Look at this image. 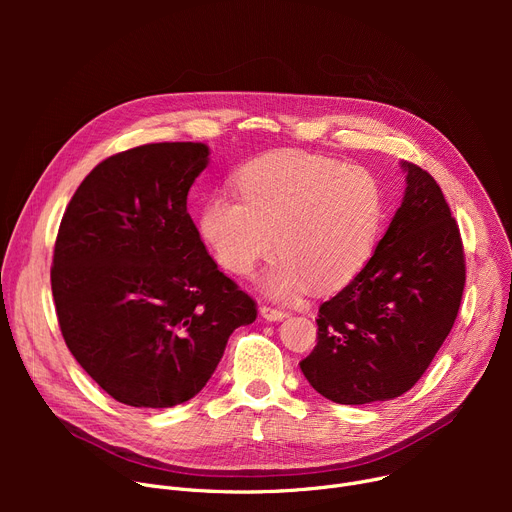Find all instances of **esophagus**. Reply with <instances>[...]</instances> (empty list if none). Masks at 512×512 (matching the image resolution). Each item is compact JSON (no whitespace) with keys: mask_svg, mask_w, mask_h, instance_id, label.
Here are the masks:
<instances>
[{"mask_svg":"<svg viewBox=\"0 0 512 512\" xmlns=\"http://www.w3.org/2000/svg\"><path fill=\"white\" fill-rule=\"evenodd\" d=\"M259 311H261V315H263L267 321H280V319L286 317V311L276 309V307H270V305H263Z\"/></svg>","mask_w":512,"mask_h":512,"instance_id":"34e87169","label":"esophagus"}]
</instances>
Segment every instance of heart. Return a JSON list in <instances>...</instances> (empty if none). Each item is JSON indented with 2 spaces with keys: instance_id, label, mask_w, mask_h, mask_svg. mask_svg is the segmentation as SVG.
Returning <instances> with one entry per match:
<instances>
[{
  "instance_id": "obj_1",
  "label": "heart",
  "mask_w": 512,
  "mask_h": 512,
  "mask_svg": "<svg viewBox=\"0 0 512 512\" xmlns=\"http://www.w3.org/2000/svg\"><path fill=\"white\" fill-rule=\"evenodd\" d=\"M234 184L240 201L213 197L199 218L201 236L224 270L251 276L276 249L282 261L267 288L288 297L305 286L338 290L369 263L384 197L367 170L286 149L249 161Z\"/></svg>"
}]
</instances>
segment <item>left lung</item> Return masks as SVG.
<instances>
[{"label": "left lung", "mask_w": 512, "mask_h": 512, "mask_svg": "<svg viewBox=\"0 0 512 512\" xmlns=\"http://www.w3.org/2000/svg\"><path fill=\"white\" fill-rule=\"evenodd\" d=\"M407 193L361 274L319 305L309 384L338 405L409 392L450 334L465 290L463 238L434 176L405 164Z\"/></svg>", "instance_id": "1"}]
</instances>
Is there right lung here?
I'll return each instance as SVG.
<instances>
[{
    "mask_svg": "<svg viewBox=\"0 0 512 512\" xmlns=\"http://www.w3.org/2000/svg\"><path fill=\"white\" fill-rule=\"evenodd\" d=\"M201 143L110 155L80 182L58 230L51 292L66 346L122 405L191 400L257 305L209 257L186 211Z\"/></svg>",
    "mask_w": 512,
    "mask_h": 512,
    "instance_id": "1",
    "label": "right lung"
}]
</instances>
